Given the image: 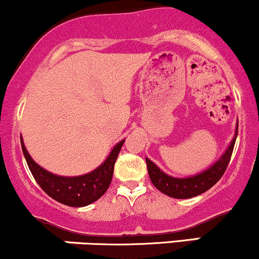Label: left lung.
I'll return each instance as SVG.
<instances>
[{"mask_svg": "<svg viewBox=\"0 0 259 259\" xmlns=\"http://www.w3.org/2000/svg\"><path fill=\"white\" fill-rule=\"evenodd\" d=\"M238 132V121L236 124L235 136L232 141L224 152V154L216 160L212 165L208 166L207 169L202 170L201 173L191 175V177L185 178H175L171 175L164 173L162 169L155 165L151 159L146 158L147 168H148V174L151 178L153 185L162 191L165 195L174 197V199H190V197L197 196L200 194L205 193L210 188H212L216 183L221 179L229 165L231 154H232L233 147H235L236 138H237Z\"/></svg>", "mask_w": 259, "mask_h": 259, "instance_id": "obj_1", "label": "left lung"}]
</instances>
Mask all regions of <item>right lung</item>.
I'll list each match as a JSON object with an SVG mask.
<instances>
[{
  "label": "right lung",
  "instance_id": "obj_1",
  "mask_svg": "<svg viewBox=\"0 0 259 259\" xmlns=\"http://www.w3.org/2000/svg\"><path fill=\"white\" fill-rule=\"evenodd\" d=\"M123 143L124 140H122L115 144L104 163L90 173L77 177H63L53 174L35 163L27 151L21 136L22 151L35 182L52 199L71 207L88 206L106 193L112 180L113 166Z\"/></svg>",
  "mask_w": 259,
  "mask_h": 259
}]
</instances>
